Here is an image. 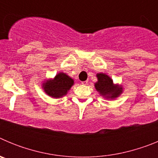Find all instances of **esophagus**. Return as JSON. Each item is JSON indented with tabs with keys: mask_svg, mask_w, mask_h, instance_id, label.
Returning <instances> with one entry per match:
<instances>
[{
	"mask_svg": "<svg viewBox=\"0 0 158 158\" xmlns=\"http://www.w3.org/2000/svg\"><path fill=\"white\" fill-rule=\"evenodd\" d=\"M81 84H82V85H87L88 81H82Z\"/></svg>",
	"mask_w": 158,
	"mask_h": 158,
	"instance_id": "1",
	"label": "esophagus"
}]
</instances>
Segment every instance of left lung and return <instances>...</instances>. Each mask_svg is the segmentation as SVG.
I'll use <instances>...</instances> for the list:
<instances>
[{
    "label": "left lung",
    "mask_w": 158,
    "mask_h": 158,
    "mask_svg": "<svg viewBox=\"0 0 158 158\" xmlns=\"http://www.w3.org/2000/svg\"><path fill=\"white\" fill-rule=\"evenodd\" d=\"M98 81L95 84L96 90L102 96L115 98L122 93L121 88H116L113 85V81L107 75L104 73L97 74Z\"/></svg>",
    "instance_id": "left-lung-1"
}]
</instances>
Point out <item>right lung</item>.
Wrapping results in <instances>:
<instances>
[{
    "label": "right lung",
    "instance_id": "obj_1",
    "mask_svg": "<svg viewBox=\"0 0 158 158\" xmlns=\"http://www.w3.org/2000/svg\"><path fill=\"white\" fill-rule=\"evenodd\" d=\"M73 85V80L65 73H60L53 81H48L43 85L46 93L49 96L58 98L67 93V91Z\"/></svg>",
    "mask_w": 158,
    "mask_h": 158
}]
</instances>
